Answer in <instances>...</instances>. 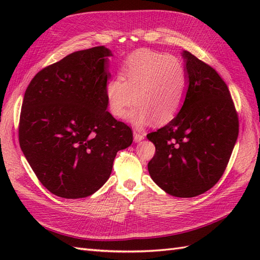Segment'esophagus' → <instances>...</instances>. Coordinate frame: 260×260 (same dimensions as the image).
Listing matches in <instances>:
<instances>
[{
	"label": "esophagus",
	"instance_id": "34e87169",
	"mask_svg": "<svg viewBox=\"0 0 260 260\" xmlns=\"http://www.w3.org/2000/svg\"><path fill=\"white\" fill-rule=\"evenodd\" d=\"M143 140H144V134L140 133V132H137V131H134V141L135 142H141Z\"/></svg>",
	"mask_w": 260,
	"mask_h": 260
}]
</instances>
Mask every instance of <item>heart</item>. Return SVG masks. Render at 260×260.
<instances>
[{
  "instance_id": "heart-1",
  "label": "heart",
  "mask_w": 260,
  "mask_h": 260,
  "mask_svg": "<svg viewBox=\"0 0 260 260\" xmlns=\"http://www.w3.org/2000/svg\"><path fill=\"white\" fill-rule=\"evenodd\" d=\"M119 74L105 87L107 107L115 117H124L134 102L136 106L127 118L135 125L152 119L163 125L178 115L189 86L186 69L178 57L140 49L124 59Z\"/></svg>"
}]
</instances>
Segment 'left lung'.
<instances>
[{
    "label": "left lung",
    "instance_id": "left-lung-1",
    "mask_svg": "<svg viewBox=\"0 0 260 260\" xmlns=\"http://www.w3.org/2000/svg\"><path fill=\"white\" fill-rule=\"evenodd\" d=\"M189 77L179 114L147 134L155 154L147 164L153 181L171 196L193 198L221 178L239 133L228 86L211 66L183 52Z\"/></svg>",
    "mask_w": 260,
    "mask_h": 260
}]
</instances>
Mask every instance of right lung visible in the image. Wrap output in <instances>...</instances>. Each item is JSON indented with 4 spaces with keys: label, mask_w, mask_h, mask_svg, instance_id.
Returning <instances> with one entry per match:
<instances>
[{
    "label": "right lung",
    "mask_w": 260,
    "mask_h": 260,
    "mask_svg": "<svg viewBox=\"0 0 260 260\" xmlns=\"http://www.w3.org/2000/svg\"><path fill=\"white\" fill-rule=\"evenodd\" d=\"M104 46L68 54L33 77L19 123V143L33 172L53 194L91 196L105 184L133 132L107 109L110 74Z\"/></svg>",
    "instance_id": "obj_1"
}]
</instances>
